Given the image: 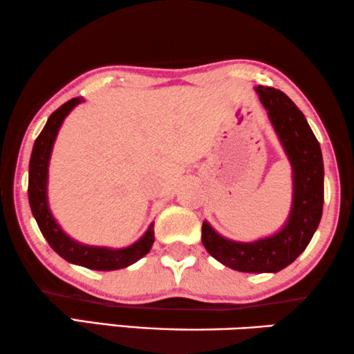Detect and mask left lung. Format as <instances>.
Wrapping results in <instances>:
<instances>
[{
  "instance_id": "1",
  "label": "left lung",
  "mask_w": 354,
  "mask_h": 354,
  "mask_svg": "<svg viewBox=\"0 0 354 354\" xmlns=\"http://www.w3.org/2000/svg\"><path fill=\"white\" fill-rule=\"evenodd\" d=\"M268 111L292 169V203L286 222L273 234L254 241H234L203 222V244L228 268L243 273H278L306 249L321 222L324 204V165L321 147L304 113L283 91L254 88Z\"/></svg>"
}]
</instances>
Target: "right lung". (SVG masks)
<instances>
[{
    "instance_id": "obj_1",
    "label": "right lung",
    "mask_w": 354,
    "mask_h": 354,
    "mask_svg": "<svg viewBox=\"0 0 354 354\" xmlns=\"http://www.w3.org/2000/svg\"><path fill=\"white\" fill-rule=\"evenodd\" d=\"M84 99L76 97L64 104L60 109L49 116L48 122L35 140L32 158L28 166V203L32 214L37 220L43 236L50 248L66 262L84 266L97 271H111L126 268L150 252L155 243V222L150 223L142 236L126 248H105V245H89L76 241L64 232L57 220L50 212L48 199L49 161L57 134L62 127L65 118L76 105L83 104Z\"/></svg>"
}]
</instances>
